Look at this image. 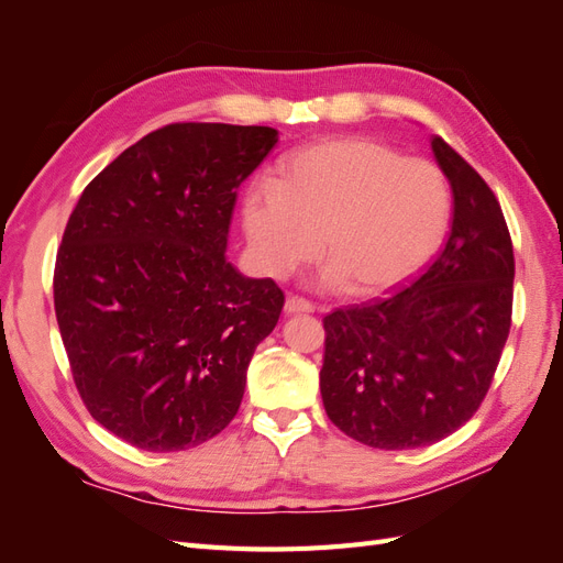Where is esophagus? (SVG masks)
Listing matches in <instances>:
<instances>
[{
  "label": "esophagus",
  "mask_w": 563,
  "mask_h": 563,
  "mask_svg": "<svg viewBox=\"0 0 563 563\" xmlns=\"http://www.w3.org/2000/svg\"><path fill=\"white\" fill-rule=\"evenodd\" d=\"M284 312L286 314H300V312L310 314V312H314V305L310 300H305V298L291 296V298H286V302H284Z\"/></svg>",
  "instance_id": "esophagus-1"
}]
</instances>
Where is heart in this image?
<instances>
[{"instance_id":"obj_1","label":"heart","mask_w":563,"mask_h":563,"mask_svg":"<svg viewBox=\"0 0 563 563\" xmlns=\"http://www.w3.org/2000/svg\"><path fill=\"white\" fill-rule=\"evenodd\" d=\"M453 197L441 168L380 141L335 139L288 159L242 199L251 258L282 279L319 251L327 279L376 296L413 277L444 244Z\"/></svg>"}]
</instances>
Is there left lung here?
Returning a JSON list of instances; mask_svg holds the SVG:
<instances>
[{"instance_id": "left-lung-1", "label": "left lung", "mask_w": 563, "mask_h": 563, "mask_svg": "<svg viewBox=\"0 0 563 563\" xmlns=\"http://www.w3.org/2000/svg\"><path fill=\"white\" fill-rule=\"evenodd\" d=\"M432 152L453 192L444 251L404 291L323 317L327 416L385 451L430 446L463 428L512 327L515 251L500 203L439 135Z\"/></svg>"}]
</instances>
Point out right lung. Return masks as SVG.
<instances>
[{
  "label": "right lung",
  "mask_w": 563,
  "mask_h": 563,
  "mask_svg": "<svg viewBox=\"0 0 563 563\" xmlns=\"http://www.w3.org/2000/svg\"><path fill=\"white\" fill-rule=\"evenodd\" d=\"M269 126L168 124L87 187L56 255L54 305L81 401L131 446L185 451L240 411L284 294L225 258L240 187Z\"/></svg>",
  "instance_id": "obj_1"
}]
</instances>
